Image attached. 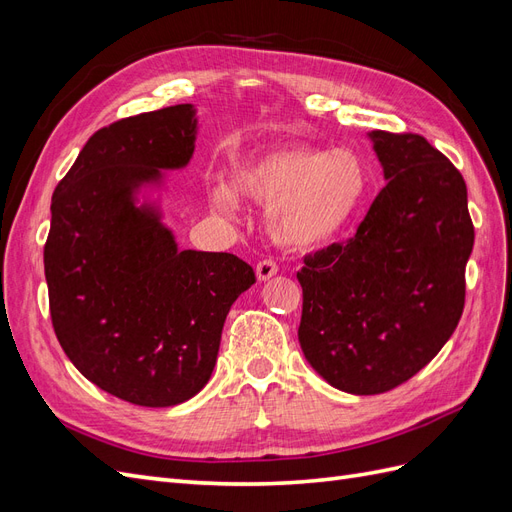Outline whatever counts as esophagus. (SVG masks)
Here are the masks:
<instances>
[{
  "label": "esophagus",
  "instance_id": "esophagus-1",
  "mask_svg": "<svg viewBox=\"0 0 512 512\" xmlns=\"http://www.w3.org/2000/svg\"><path fill=\"white\" fill-rule=\"evenodd\" d=\"M277 273V265L273 260H260L256 265V277L258 282H267L269 277H273Z\"/></svg>",
  "mask_w": 512,
  "mask_h": 512
}]
</instances>
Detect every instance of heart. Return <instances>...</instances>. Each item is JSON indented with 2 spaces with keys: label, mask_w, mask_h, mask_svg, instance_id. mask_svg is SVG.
<instances>
[{
  "label": "heart",
  "mask_w": 512,
  "mask_h": 512,
  "mask_svg": "<svg viewBox=\"0 0 512 512\" xmlns=\"http://www.w3.org/2000/svg\"><path fill=\"white\" fill-rule=\"evenodd\" d=\"M369 188V166L359 151L282 145L232 164L230 185H215L211 203L226 213L237 211V196L269 203L271 239L288 250H316L350 226Z\"/></svg>",
  "instance_id": "b5f03b06"
}]
</instances>
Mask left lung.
Listing matches in <instances>:
<instances>
[{
	"label": "left lung",
	"instance_id": "left-lung-1",
	"mask_svg": "<svg viewBox=\"0 0 512 512\" xmlns=\"http://www.w3.org/2000/svg\"><path fill=\"white\" fill-rule=\"evenodd\" d=\"M389 181L356 235L305 258L299 344L339 391L378 395L453 335L474 245L459 170L418 134L367 132Z\"/></svg>",
	"mask_w": 512,
	"mask_h": 512
}]
</instances>
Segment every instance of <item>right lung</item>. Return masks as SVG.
<instances>
[{
  "label": "right lung",
  "mask_w": 512,
  "mask_h": 512,
  "mask_svg": "<svg viewBox=\"0 0 512 512\" xmlns=\"http://www.w3.org/2000/svg\"><path fill=\"white\" fill-rule=\"evenodd\" d=\"M196 134L192 104L115 121L51 200L44 275L59 344L89 382L145 408L203 389L230 305L256 282L235 254L179 250L162 222L164 170L190 164Z\"/></svg>",
  "instance_id": "1"
}]
</instances>
